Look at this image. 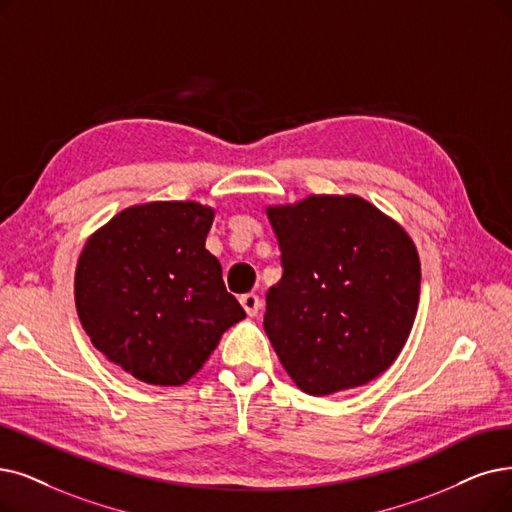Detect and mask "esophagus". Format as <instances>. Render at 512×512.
Masks as SVG:
<instances>
[{
	"instance_id": "34e87169",
	"label": "esophagus",
	"mask_w": 512,
	"mask_h": 512,
	"mask_svg": "<svg viewBox=\"0 0 512 512\" xmlns=\"http://www.w3.org/2000/svg\"><path fill=\"white\" fill-rule=\"evenodd\" d=\"M239 302H241V306L245 309V313H248L250 317H254V315H258V311H260V306H262V300H260V296L258 294H243L241 298H239Z\"/></svg>"
}]
</instances>
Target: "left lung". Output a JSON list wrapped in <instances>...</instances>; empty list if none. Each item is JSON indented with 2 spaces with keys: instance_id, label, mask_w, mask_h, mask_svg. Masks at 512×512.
<instances>
[{
  "instance_id": "obj_1",
  "label": "left lung",
  "mask_w": 512,
  "mask_h": 512,
  "mask_svg": "<svg viewBox=\"0 0 512 512\" xmlns=\"http://www.w3.org/2000/svg\"><path fill=\"white\" fill-rule=\"evenodd\" d=\"M283 275L264 332L300 391L332 395L380 376L401 353L420 300L416 245L355 195L267 208Z\"/></svg>"
}]
</instances>
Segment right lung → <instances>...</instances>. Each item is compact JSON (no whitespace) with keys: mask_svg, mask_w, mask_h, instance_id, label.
<instances>
[{"mask_svg":"<svg viewBox=\"0 0 512 512\" xmlns=\"http://www.w3.org/2000/svg\"><path fill=\"white\" fill-rule=\"evenodd\" d=\"M214 210L153 201L111 218L86 243L75 306L92 344L134 378L185 384L245 317L206 250Z\"/></svg>","mask_w":512,"mask_h":512,"instance_id":"right-lung-1","label":"right lung"}]
</instances>
